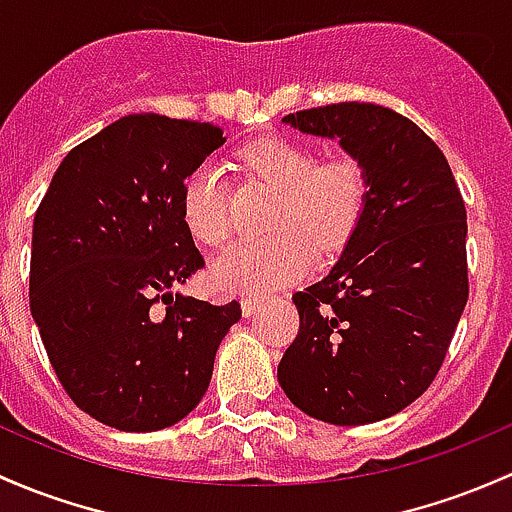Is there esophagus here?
I'll return each instance as SVG.
<instances>
[{
	"mask_svg": "<svg viewBox=\"0 0 512 512\" xmlns=\"http://www.w3.org/2000/svg\"><path fill=\"white\" fill-rule=\"evenodd\" d=\"M262 301H265L262 297H247V299H242V314L252 316L257 309H260Z\"/></svg>",
	"mask_w": 512,
	"mask_h": 512,
	"instance_id": "obj_1",
	"label": "esophagus"
}]
</instances>
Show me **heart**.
I'll list each match as a JSON object with an SVG mask.
<instances>
[{
	"mask_svg": "<svg viewBox=\"0 0 512 512\" xmlns=\"http://www.w3.org/2000/svg\"><path fill=\"white\" fill-rule=\"evenodd\" d=\"M245 164L282 191L274 211V235L245 238L213 262L211 277L228 292L260 294L304 277L316 262V245L336 250L353 235L368 203V171L355 157L319 161L306 144L282 137L252 142L242 152ZM186 228L208 245L230 235L223 169L208 159L186 179L181 193Z\"/></svg>",
	"mask_w": 512,
	"mask_h": 512,
	"instance_id": "heart-1",
	"label": "heart"
}]
</instances>
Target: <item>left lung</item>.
Masks as SVG:
<instances>
[{
	"mask_svg": "<svg viewBox=\"0 0 512 512\" xmlns=\"http://www.w3.org/2000/svg\"><path fill=\"white\" fill-rule=\"evenodd\" d=\"M282 122L338 139L370 193L341 260L292 297L299 333L277 380L321 422H380L432 385L464 314V198L437 144L390 107L338 102Z\"/></svg>",
	"mask_w": 512,
	"mask_h": 512,
	"instance_id": "obj_1",
	"label": "left lung"
}]
</instances>
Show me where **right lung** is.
<instances>
[{"instance_id":"add662e5","label":"right lung","mask_w":512,"mask_h":512,"mask_svg":"<svg viewBox=\"0 0 512 512\" xmlns=\"http://www.w3.org/2000/svg\"><path fill=\"white\" fill-rule=\"evenodd\" d=\"M220 144L211 122L120 117L66 154L34 215L29 304L48 360L75 405L120 432L181 422L242 316L238 301L171 292L206 265L181 193Z\"/></svg>"}]
</instances>
